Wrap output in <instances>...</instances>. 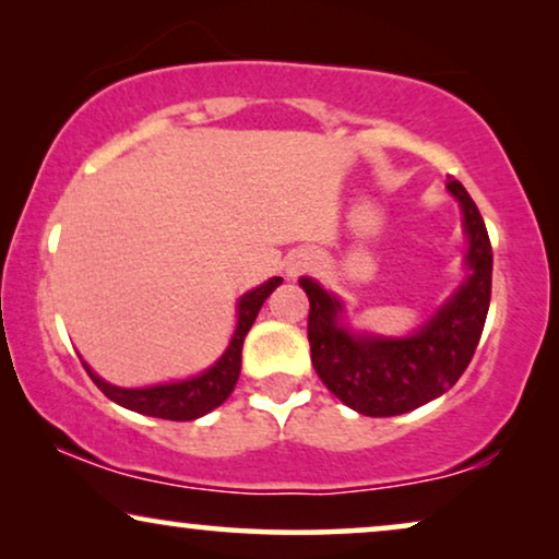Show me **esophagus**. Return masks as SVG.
<instances>
[{
  "label": "esophagus",
  "instance_id": "1",
  "mask_svg": "<svg viewBox=\"0 0 559 559\" xmlns=\"http://www.w3.org/2000/svg\"><path fill=\"white\" fill-rule=\"evenodd\" d=\"M307 263H304V260H299V263H294L292 267H288V273H292V275H299V273H304V271H307Z\"/></svg>",
  "mask_w": 559,
  "mask_h": 559
}]
</instances>
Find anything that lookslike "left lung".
Segmentation results:
<instances>
[{"label": "left lung", "mask_w": 559, "mask_h": 559, "mask_svg": "<svg viewBox=\"0 0 559 559\" xmlns=\"http://www.w3.org/2000/svg\"><path fill=\"white\" fill-rule=\"evenodd\" d=\"M448 189L463 206L471 275L412 337H355L337 322L342 304L311 278L299 281L309 296L307 332L317 376L342 404L366 416L406 414L442 396L471 366L480 342L490 304L493 250L486 222L465 186L450 178Z\"/></svg>", "instance_id": "obj_1"}]
</instances>
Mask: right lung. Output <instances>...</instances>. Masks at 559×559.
Wrapping results in <instances>:
<instances>
[{
    "label": "right lung",
    "instance_id": "obj_1",
    "mask_svg": "<svg viewBox=\"0 0 559 559\" xmlns=\"http://www.w3.org/2000/svg\"><path fill=\"white\" fill-rule=\"evenodd\" d=\"M281 286V278L265 281L263 286L252 288L240 299V319H237V330L233 334V342L225 349L206 373L189 378L181 383H166V385H151V389H117V385L104 383L99 376H94L86 366V373L92 376L104 396L115 401V404L130 408V412L155 416V419H170V421H191L199 416L210 414L212 408L225 404L229 393H233L237 378H240V362H242V342L245 334L250 332L252 322H255L260 307L271 296L275 288Z\"/></svg>",
    "mask_w": 559,
    "mask_h": 559
}]
</instances>
